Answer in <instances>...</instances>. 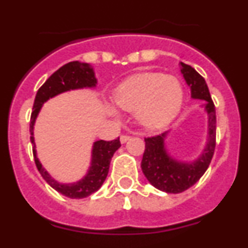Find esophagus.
I'll list each match as a JSON object with an SVG mask.
<instances>
[{
    "label": "esophagus",
    "instance_id": "obj_1",
    "mask_svg": "<svg viewBox=\"0 0 248 248\" xmlns=\"http://www.w3.org/2000/svg\"><path fill=\"white\" fill-rule=\"evenodd\" d=\"M129 139H131V137H129V136H121V137H120V141H121V144H124V142L128 141Z\"/></svg>",
    "mask_w": 248,
    "mask_h": 248
}]
</instances>
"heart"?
Here are the masks:
<instances>
[{"label": "heart", "mask_w": 248, "mask_h": 248, "mask_svg": "<svg viewBox=\"0 0 248 248\" xmlns=\"http://www.w3.org/2000/svg\"><path fill=\"white\" fill-rule=\"evenodd\" d=\"M114 98L147 128H159L171 121L182 107L184 87L179 78L155 72L134 74L116 87ZM111 114H116L109 108Z\"/></svg>", "instance_id": "1"}]
</instances>
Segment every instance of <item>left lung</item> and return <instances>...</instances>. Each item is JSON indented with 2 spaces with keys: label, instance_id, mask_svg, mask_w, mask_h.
<instances>
[{
  "label": "left lung",
  "instance_id": "8db88e82",
  "mask_svg": "<svg viewBox=\"0 0 248 248\" xmlns=\"http://www.w3.org/2000/svg\"><path fill=\"white\" fill-rule=\"evenodd\" d=\"M180 66L181 74L191 89L192 98L206 102L204 109L207 114L209 132L206 145L194 161H180L170 156L166 146L169 132L145 138L141 170L152 186L166 193H181L193 186L209 168L216 146V111L209 87L196 69L182 62H180Z\"/></svg>",
  "mask_w": 248,
  "mask_h": 248
}]
</instances>
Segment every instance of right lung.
<instances>
[{"instance_id":"right-lung-1","label":"right lung","mask_w":248,"mask_h":248,"mask_svg":"<svg viewBox=\"0 0 248 248\" xmlns=\"http://www.w3.org/2000/svg\"><path fill=\"white\" fill-rule=\"evenodd\" d=\"M96 85L97 79L94 77V71L91 64L79 61L66 63L47 78L46 81L38 90L31 114V121H30V134H31V137H30V139L32 142V151H33L34 163H36L37 169L41 172L43 179L55 191L72 199L86 198L90 194L94 193L101 188L103 182L106 181L107 175H108L112 155L121 146L120 138L111 140V141H106V140L94 141L91 152V163H90V168L86 175L76 182L62 184V182L55 180L46 170V168L42 166L38 157H37L36 142H34L33 137L34 124H36L37 116H38L43 104L50 98L63 93V92L72 91V90L92 89V87H96Z\"/></svg>"}]
</instances>
